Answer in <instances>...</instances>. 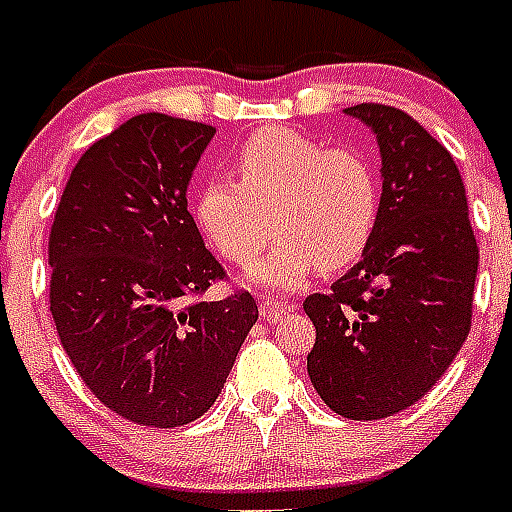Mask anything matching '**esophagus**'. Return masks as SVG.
Wrapping results in <instances>:
<instances>
[{
  "mask_svg": "<svg viewBox=\"0 0 512 512\" xmlns=\"http://www.w3.org/2000/svg\"><path fill=\"white\" fill-rule=\"evenodd\" d=\"M289 311L287 303H276V300H268V297H260V313L268 324H276V321Z\"/></svg>",
  "mask_w": 512,
  "mask_h": 512,
  "instance_id": "esophagus-1",
  "label": "esophagus"
}]
</instances>
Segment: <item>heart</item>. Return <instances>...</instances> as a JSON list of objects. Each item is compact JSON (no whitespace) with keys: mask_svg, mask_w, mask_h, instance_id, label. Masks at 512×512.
<instances>
[{"mask_svg":"<svg viewBox=\"0 0 512 512\" xmlns=\"http://www.w3.org/2000/svg\"><path fill=\"white\" fill-rule=\"evenodd\" d=\"M231 177L209 180L196 196V223L231 263L265 260L249 271L255 287L292 292L311 273L342 271L364 255L380 215L372 162L353 148H327L295 130L252 132L233 156Z\"/></svg>","mask_w":512,"mask_h":512,"instance_id":"obj_1","label":"heart"}]
</instances>
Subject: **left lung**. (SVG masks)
<instances>
[{
    "instance_id": "obj_1",
    "label": "left lung",
    "mask_w": 512,
    "mask_h": 512,
    "mask_svg": "<svg viewBox=\"0 0 512 512\" xmlns=\"http://www.w3.org/2000/svg\"><path fill=\"white\" fill-rule=\"evenodd\" d=\"M345 114L377 138L382 196L369 247L329 295L305 297L316 327L308 374L348 420L393 417L428 393L470 332L478 247L452 154L393 106Z\"/></svg>"
}]
</instances>
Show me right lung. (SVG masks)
Here are the masks:
<instances>
[{
  "label": "right lung",
  "mask_w": 512,
  "mask_h": 512,
  "mask_svg": "<svg viewBox=\"0 0 512 512\" xmlns=\"http://www.w3.org/2000/svg\"><path fill=\"white\" fill-rule=\"evenodd\" d=\"M215 127L140 114L76 162L50 231V311L100 404L148 428L199 420L257 321L249 292L201 303L223 265L188 212Z\"/></svg>",
  "instance_id": "right-lung-1"
}]
</instances>
